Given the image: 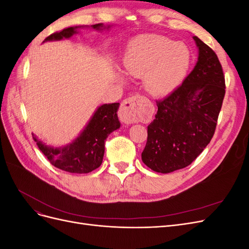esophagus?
Here are the masks:
<instances>
[{"label":"esophagus","mask_w":249,"mask_h":249,"mask_svg":"<svg viewBox=\"0 0 249 249\" xmlns=\"http://www.w3.org/2000/svg\"><path fill=\"white\" fill-rule=\"evenodd\" d=\"M139 95H135L129 97L122 104V107L119 109L118 116L120 120L125 124H135L139 119Z\"/></svg>","instance_id":"1"}]
</instances>
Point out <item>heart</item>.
<instances>
[{
	"label": "heart",
	"instance_id": "1",
	"mask_svg": "<svg viewBox=\"0 0 249 249\" xmlns=\"http://www.w3.org/2000/svg\"><path fill=\"white\" fill-rule=\"evenodd\" d=\"M190 65V53L182 43L159 35H139L123 56L125 73L143 78V86L154 96H164L183 81ZM119 80L124 76L119 73Z\"/></svg>",
	"mask_w": 249,
	"mask_h": 249
}]
</instances>
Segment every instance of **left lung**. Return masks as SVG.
Wrapping results in <instances>:
<instances>
[{
  "instance_id": "8db88e82",
  "label": "left lung",
  "mask_w": 249,
  "mask_h": 249,
  "mask_svg": "<svg viewBox=\"0 0 249 249\" xmlns=\"http://www.w3.org/2000/svg\"><path fill=\"white\" fill-rule=\"evenodd\" d=\"M198 58L175 91L157 102L147 126L142 161L156 172L169 173L190 165L212 139L225 94L221 64L214 51L193 36Z\"/></svg>"
}]
</instances>
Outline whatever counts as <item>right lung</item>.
<instances>
[{
	"instance_id": "right-lung-1",
	"label": "right lung",
	"mask_w": 249,
	"mask_h": 249,
	"mask_svg": "<svg viewBox=\"0 0 249 249\" xmlns=\"http://www.w3.org/2000/svg\"><path fill=\"white\" fill-rule=\"evenodd\" d=\"M87 26H76L66 28L56 32L44 39L46 41H57L70 39L74 34H78L81 28ZM112 26L95 24L91 28L96 31L109 30ZM119 103L104 104L97 107L93 115L89 119L79 136L64 146L54 147L42 142L32 134L33 139L42 154L55 167L71 173H88L99 168L103 162L105 154V140L109 135L120 127L117 117Z\"/></svg>"
}]
</instances>
